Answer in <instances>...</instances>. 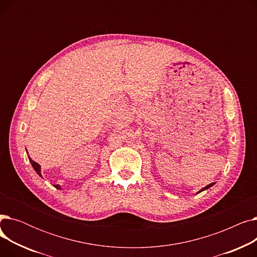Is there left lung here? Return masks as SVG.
I'll use <instances>...</instances> for the list:
<instances>
[{
    "instance_id": "8db88e82",
    "label": "left lung",
    "mask_w": 257,
    "mask_h": 257,
    "mask_svg": "<svg viewBox=\"0 0 257 257\" xmlns=\"http://www.w3.org/2000/svg\"><path fill=\"white\" fill-rule=\"evenodd\" d=\"M213 184H214V182H213V183H210V184H208V185H206V186H205V187H203V188H202V190H200V191H199V192H198V193H197V194H199V193H201V192H203V191H205V190H207V188H209V187H211V186H212V185H213Z\"/></svg>"
}]
</instances>
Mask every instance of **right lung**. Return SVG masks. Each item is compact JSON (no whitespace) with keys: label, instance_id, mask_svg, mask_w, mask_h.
<instances>
[{"label":"right lung","instance_id":"1","mask_svg":"<svg viewBox=\"0 0 257 257\" xmlns=\"http://www.w3.org/2000/svg\"><path fill=\"white\" fill-rule=\"evenodd\" d=\"M29 160H30V163H31V165H32L33 169L35 170V172H36V173L39 175L40 177H42V173H40V166H39L37 163H35L34 160H32L30 157H29ZM54 186H55L56 188H58V190H61V187H60L58 184H55V185H54Z\"/></svg>","mask_w":257,"mask_h":257}]
</instances>
